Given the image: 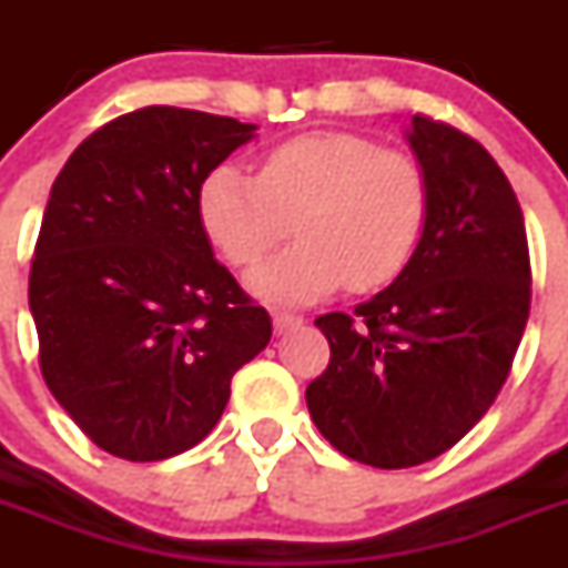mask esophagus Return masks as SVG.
I'll list each match as a JSON object with an SVG mask.
<instances>
[{"instance_id": "1", "label": "esophagus", "mask_w": 568, "mask_h": 568, "mask_svg": "<svg viewBox=\"0 0 568 568\" xmlns=\"http://www.w3.org/2000/svg\"><path fill=\"white\" fill-rule=\"evenodd\" d=\"M301 315H295V313H273V327H275V333H287V329H293V327H298L301 324Z\"/></svg>"}]
</instances>
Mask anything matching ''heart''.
<instances>
[{"label":"heart","mask_w":568,"mask_h":568,"mask_svg":"<svg viewBox=\"0 0 568 568\" xmlns=\"http://www.w3.org/2000/svg\"><path fill=\"white\" fill-rule=\"evenodd\" d=\"M426 175L404 150L358 133H304L275 144L258 175L219 164L199 187V222L233 267H253L290 230L298 244L261 264L250 290L313 304L338 287L378 290L406 267L426 222Z\"/></svg>","instance_id":"obj_1"}]
</instances>
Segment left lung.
Segmentation results:
<instances>
[{
    "mask_svg": "<svg viewBox=\"0 0 568 568\" xmlns=\"http://www.w3.org/2000/svg\"><path fill=\"white\" fill-rule=\"evenodd\" d=\"M409 144L429 204L398 278L346 313L315 318L327 369L307 406L358 464L406 469L453 449L506 384L531 304L518 195L471 135L415 113Z\"/></svg>",
    "mask_w": 568,
    "mask_h": 568,
    "instance_id": "8db88e82",
    "label": "left lung"
}]
</instances>
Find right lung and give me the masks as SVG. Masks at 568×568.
<instances>
[{"label": "right lung", "instance_id": "1", "mask_svg": "<svg viewBox=\"0 0 568 568\" xmlns=\"http://www.w3.org/2000/svg\"><path fill=\"white\" fill-rule=\"evenodd\" d=\"M255 124L150 108L90 133L50 187L30 261L39 369L99 449L164 460L219 424L273 324L213 258L204 175Z\"/></svg>", "mask_w": 568, "mask_h": 568}]
</instances>
